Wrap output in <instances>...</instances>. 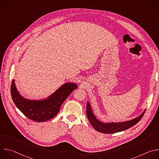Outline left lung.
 <instances>
[{"mask_svg": "<svg viewBox=\"0 0 159 159\" xmlns=\"http://www.w3.org/2000/svg\"><path fill=\"white\" fill-rule=\"evenodd\" d=\"M145 111H143V112L141 115H140L139 117L136 118L132 120L122 122V123H104L101 121H99L98 120L96 119V118L93 115L91 107L90 106V104L89 102L87 103V109H86V114L87 118L92 125L93 128L98 131L103 133H115L120 131H122L124 130H126L134 125H135L137 123L140 121V120L142 118L145 114Z\"/></svg>", "mask_w": 159, "mask_h": 159, "instance_id": "8db88e82", "label": "left lung"}]
</instances>
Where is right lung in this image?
Returning a JSON list of instances; mask_svg holds the SVG:
<instances>
[{"label": "right lung", "mask_w": 159, "mask_h": 159, "mask_svg": "<svg viewBox=\"0 0 159 159\" xmlns=\"http://www.w3.org/2000/svg\"><path fill=\"white\" fill-rule=\"evenodd\" d=\"M77 88L75 84L66 83L47 99L42 101H31L23 98L19 94L13 80L11 87V94L17 107L27 118L36 122H44L53 118L58 114L63 102Z\"/></svg>", "instance_id": "1"}]
</instances>
